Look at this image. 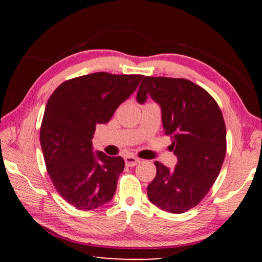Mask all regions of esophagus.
Instances as JSON below:
<instances>
[{"label":"esophagus","instance_id":"34e87169","mask_svg":"<svg viewBox=\"0 0 262 262\" xmlns=\"http://www.w3.org/2000/svg\"><path fill=\"white\" fill-rule=\"evenodd\" d=\"M125 163L127 166H135L140 163V159L135 156H130V155H128V156L125 157Z\"/></svg>","mask_w":262,"mask_h":262}]
</instances>
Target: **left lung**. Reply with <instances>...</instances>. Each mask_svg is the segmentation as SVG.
<instances>
[{
	"label": "left lung",
	"mask_w": 262,
	"mask_h": 262,
	"mask_svg": "<svg viewBox=\"0 0 262 262\" xmlns=\"http://www.w3.org/2000/svg\"><path fill=\"white\" fill-rule=\"evenodd\" d=\"M148 96L161 106L164 132L178 158L172 170L155 162L148 198L162 210L181 214L199 205L220 174L227 152L224 119L215 99L188 79L145 76L136 99L143 104Z\"/></svg>",
	"instance_id": "obj_1"
}]
</instances>
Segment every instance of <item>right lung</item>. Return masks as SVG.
Masks as SVG:
<instances>
[{"instance_id":"obj_1","label":"right lung","mask_w":262,"mask_h":262,"mask_svg":"<svg viewBox=\"0 0 262 262\" xmlns=\"http://www.w3.org/2000/svg\"><path fill=\"white\" fill-rule=\"evenodd\" d=\"M143 78L142 75L95 73L60 84L47 101L40 144L55 189L79 210L112 200L123 158L94 152L96 126L107 123Z\"/></svg>"}]
</instances>
